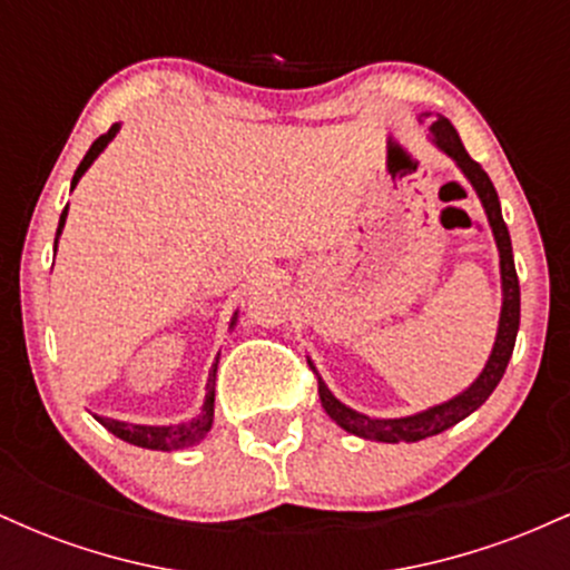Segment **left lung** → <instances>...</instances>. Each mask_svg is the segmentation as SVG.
Listing matches in <instances>:
<instances>
[{
	"instance_id": "8db88e82",
	"label": "left lung",
	"mask_w": 570,
	"mask_h": 570,
	"mask_svg": "<svg viewBox=\"0 0 570 570\" xmlns=\"http://www.w3.org/2000/svg\"><path fill=\"white\" fill-rule=\"evenodd\" d=\"M431 134H434L436 147L444 149V153H448L450 158L461 166V171L466 174V179L472 181L476 195H480L482 206H485L490 227H493L495 244H499V254H501V281H503V307H501L499 335H495L493 353H490L482 375L476 377V381L469 385L461 396L450 399V402L440 404V407H431L426 412H417V415H410V417L381 421V417L362 415V412L340 404L337 399L330 394V389L322 383V377H318V396H322L324 410L330 412L332 421L340 423L345 431H351V434L364 436V440H375V442L426 440V436L442 434L444 429L455 426L458 421H463L466 415H472V412L480 407V404L485 402L490 394H493V389L499 385L503 372H507V364H509V358H512V351H514L517 330H520V281H517L512 240H509L507 222H503V217H501L499 193H495L493 181H490L485 168H482L476 160H472V155L466 153V147H463L461 139H458L455 128L450 126L448 117H436V122H431Z\"/></svg>"
}]
</instances>
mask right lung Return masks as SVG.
<instances>
[{
  "label": "right lung",
  "mask_w": 570,
  "mask_h": 570,
  "mask_svg": "<svg viewBox=\"0 0 570 570\" xmlns=\"http://www.w3.org/2000/svg\"><path fill=\"white\" fill-rule=\"evenodd\" d=\"M117 134V126H112L107 134H101L98 139L90 144V149L85 153V158L80 163V168L75 171V179H71V187L80 181V176L88 171V166L98 158L104 147H107L109 139ZM63 222H67V208H63L61 222H58V233H56V244H58V235H61ZM214 383H217V362H214L212 375H208V385H206V402H203V410L198 417L193 421L179 423V426H134V423H122V421H112V417H96L104 429L112 431L115 436L126 440L130 444H139V448L147 450H179V448H189V444L200 442L203 436L208 434L214 423Z\"/></svg>",
  "instance_id": "right-lung-1"
}]
</instances>
